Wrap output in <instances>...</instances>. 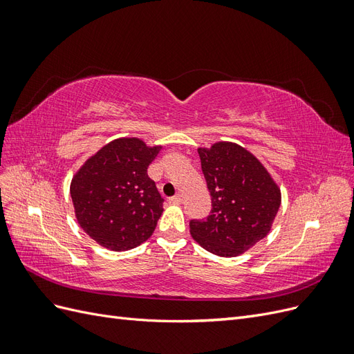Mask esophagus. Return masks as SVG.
<instances>
[{
  "mask_svg": "<svg viewBox=\"0 0 354 354\" xmlns=\"http://www.w3.org/2000/svg\"><path fill=\"white\" fill-rule=\"evenodd\" d=\"M168 202H169V203H174V205H177V203L183 202V196H181V195H176V196H173V198H169Z\"/></svg>",
  "mask_w": 354,
  "mask_h": 354,
  "instance_id": "34e87169",
  "label": "esophagus"
}]
</instances>
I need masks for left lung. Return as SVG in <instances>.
<instances>
[{"label": "left lung", "mask_w": 354, "mask_h": 354, "mask_svg": "<svg viewBox=\"0 0 354 354\" xmlns=\"http://www.w3.org/2000/svg\"><path fill=\"white\" fill-rule=\"evenodd\" d=\"M212 208L205 220H192L190 234L203 250L238 257L272 230L282 194L261 160L232 142L198 147Z\"/></svg>", "instance_id": "left-lung-1"}]
</instances>
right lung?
Returning a JSON list of instances; mask_svg holds the SVG:
<instances>
[{"instance_id":"right-lung-1","label":"right lung","mask_w":354,"mask_h":354,"mask_svg":"<svg viewBox=\"0 0 354 354\" xmlns=\"http://www.w3.org/2000/svg\"><path fill=\"white\" fill-rule=\"evenodd\" d=\"M162 146L138 137H120L100 147L77 169L71 181L73 211L81 229L109 251L142 245L162 216V202L151 165Z\"/></svg>"}]
</instances>
